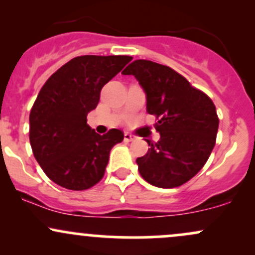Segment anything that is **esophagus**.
I'll list each match as a JSON object with an SVG mask.
<instances>
[{
	"mask_svg": "<svg viewBox=\"0 0 255 255\" xmlns=\"http://www.w3.org/2000/svg\"><path fill=\"white\" fill-rule=\"evenodd\" d=\"M135 136L134 135H132V134H129V133H125V141H127V142H129V141H133V140H135Z\"/></svg>",
	"mask_w": 255,
	"mask_h": 255,
	"instance_id": "34e87169",
	"label": "esophagus"
}]
</instances>
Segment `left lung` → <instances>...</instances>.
I'll return each mask as SVG.
<instances>
[{"label":"left lung","mask_w":255,"mask_h":255,"mask_svg":"<svg viewBox=\"0 0 255 255\" xmlns=\"http://www.w3.org/2000/svg\"><path fill=\"white\" fill-rule=\"evenodd\" d=\"M133 75L146 96V110L159 117V140L136 158L139 173L162 189L183 185L195 177L211 156L219 119L211 98L166 65L139 59L122 71Z\"/></svg>","instance_id":"obj_1"}]
</instances>
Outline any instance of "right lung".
I'll return each instance as SVG.
<instances>
[{
  "instance_id": "obj_1",
  "label": "right lung",
  "mask_w": 255,
  "mask_h": 255,
  "mask_svg": "<svg viewBox=\"0 0 255 255\" xmlns=\"http://www.w3.org/2000/svg\"><path fill=\"white\" fill-rule=\"evenodd\" d=\"M132 60L128 55H82L71 59L41 88L30 113V144L50 180L87 190L104 177L110 151L123 140L120 129L104 135L87 125L100 91Z\"/></svg>"
}]
</instances>
